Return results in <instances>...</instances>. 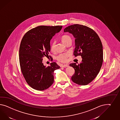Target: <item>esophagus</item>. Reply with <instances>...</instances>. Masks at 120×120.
Returning a JSON list of instances; mask_svg holds the SVG:
<instances>
[{
  "instance_id": "esophagus-1",
  "label": "esophagus",
  "mask_w": 120,
  "mask_h": 120,
  "mask_svg": "<svg viewBox=\"0 0 120 120\" xmlns=\"http://www.w3.org/2000/svg\"><path fill=\"white\" fill-rule=\"evenodd\" d=\"M69 66V65H67V64H64V65H62L61 66V67H63V68H65V67H68Z\"/></svg>"
}]
</instances>
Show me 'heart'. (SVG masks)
I'll return each instance as SVG.
<instances>
[{"label": "heart", "mask_w": 120, "mask_h": 120, "mask_svg": "<svg viewBox=\"0 0 120 120\" xmlns=\"http://www.w3.org/2000/svg\"><path fill=\"white\" fill-rule=\"evenodd\" d=\"M61 40L62 42L65 45L69 41H71V38L70 36L68 35H64L61 37ZM54 47H55L54 43L52 44L51 46V50L52 51H53L54 50ZM69 55H70V53L69 52L60 54L56 57V59L59 62H64L66 61L67 58Z\"/></svg>", "instance_id": "1"}]
</instances>
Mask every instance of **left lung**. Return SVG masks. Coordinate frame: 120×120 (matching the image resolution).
Wrapping results in <instances>:
<instances>
[{"instance_id": "left-lung-1", "label": "left lung", "mask_w": 120, "mask_h": 120, "mask_svg": "<svg viewBox=\"0 0 120 120\" xmlns=\"http://www.w3.org/2000/svg\"><path fill=\"white\" fill-rule=\"evenodd\" d=\"M64 32L72 34L75 38V57L81 55V63L69 65L75 69L71 80L79 85H86L97 76L103 62V45L97 34L90 28L79 24L66 27Z\"/></svg>"}]
</instances>
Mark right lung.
<instances>
[{
    "mask_svg": "<svg viewBox=\"0 0 120 120\" xmlns=\"http://www.w3.org/2000/svg\"><path fill=\"white\" fill-rule=\"evenodd\" d=\"M62 27L38 26L26 33L22 39L19 49L21 70L26 82L34 90H46L54 82V71L60 66L53 62L47 67L43 58L49 56L51 40Z\"/></svg>",
    "mask_w": 120,
    "mask_h": 120,
    "instance_id": "obj_1",
    "label": "right lung"
}]
</instances>
